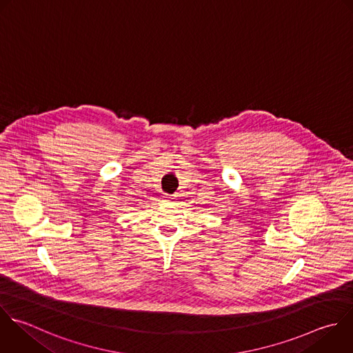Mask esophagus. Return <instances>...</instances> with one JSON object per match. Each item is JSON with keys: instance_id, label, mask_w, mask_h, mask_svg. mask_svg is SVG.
Returning <instances> with one entry per match:
<instances>
[{"instance_id": "34e87169", "label": "esophagus", "mask_w": 353, "mask_h": 353, "mask_svg": "<svg viewBox=\"0 0 353 353\" xmlns=\"http://www.w3.org/2000/svg\"><path fill=\"white\" fill-rule=\"evenodd\" d=\"M174 199H175V197H172V196H165V200H167V201H171V200H174Z\"/></svg>"}]
</instances>
